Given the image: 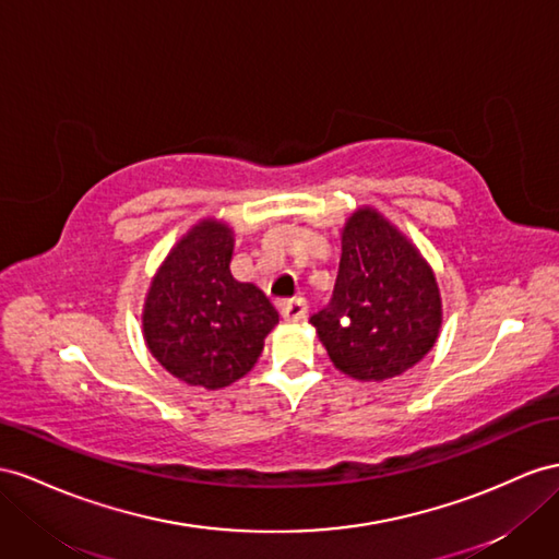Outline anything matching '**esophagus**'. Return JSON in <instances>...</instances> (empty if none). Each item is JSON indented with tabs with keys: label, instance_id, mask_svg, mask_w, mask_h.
I'll use <instances>...</instances> for the list:
<instances>
[{
	"label": "esophagus",
	"instance_id": "obj_1",
	"mask_svg": "<svg viewBox=\"0 0 559 559\" xmlns=\"http://www.w3.org/2000/svg\"><path fill=\"white\" fill-rule=\"evenodd\" d=\"M309 313V305L305 297H295V299H288V302L281 305V317L285 321H302L307 319Z\"/></svg>",
	"mask_w": 559,
	"mask_h": 559
}]
</instances>
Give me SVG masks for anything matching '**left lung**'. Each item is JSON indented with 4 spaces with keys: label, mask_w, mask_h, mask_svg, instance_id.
Instances as JSON below:
<instances>
[{
    "label": "left lung",
    "mask_w": 559,
    "mask_h": 559,
    "mask_svg": "<svg viewBox=\"0 0 559 559\" xmlns=\"http://www.w3.org/2000/svg\"><path fill=\"white\" fill-rule=\"evenodd\" d=\"M333 364L356 380L406 373L435 347L441 299L432 269L376 210L342 234L331 302L309 319Z\"/></svg>",
    "instance_id": "8db88e82"
}]
</instances>
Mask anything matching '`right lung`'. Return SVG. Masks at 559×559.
<instances>
[{
  "mask_svg": "<svg viewBox=\"0 0 559 559\" xmlns=\"http://www.w3.org/2000/svg\"><path fill=\"white\" fill-rule=\"evenodd\" d=\"M231 228L198 224L157 271L143 309L151 354L175 378L205 390L246 376L278 323L266 295L231 276Z\"/></svg>",
  "mask_w": 559,
  "mask_h": 559,
  "instance_id": "obj_1",
  "label": "right lung"
}]
</instances>
